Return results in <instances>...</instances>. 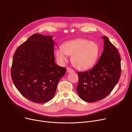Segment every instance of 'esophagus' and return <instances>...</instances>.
Segmentation results:
<instances>
[{
    "label": "esophagus",
    "instance_id": "1",
    "mask_svg": "<svg viewBox=\"0 0 132 132\" xmlns=\"http://www.w3.org/2000/svg\"><path fill=\"white\" fill-rule=\"evenodd\" d=\"M67 71L68 73H70V72H73L74 70L71 69V68H67Z\"/></svg>",
    "mask_w": 132,
    "mask_h": 132
}]
</instances>
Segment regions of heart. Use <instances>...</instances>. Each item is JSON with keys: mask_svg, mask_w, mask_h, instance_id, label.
<instances>
[{"mask_svg": "<svg viewBox=\"0 0 132 132\" xmlns=\"http://www.w3.org/2000/svg\"><path fill=\"white\" fill-rule=\"evenodd\" d=\"M100 53L98 45L86 39L77 38L66 42L54 51V54L61 64L68 60V55H71V61L77 69L85 70L93 66Z\"/></svg>", "mask_w": 132, "mask_h": 132, "instance_id": "obj_1", "label": "heart"}]
</instances>
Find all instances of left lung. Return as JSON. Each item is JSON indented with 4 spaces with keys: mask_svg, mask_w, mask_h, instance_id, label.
Returning a JSON list of instances; mask_svg holds the SVG:
<instances>
[{
    "mask_svg": "<svg viewBox=\"0 0 132 132\" xmlns=\"http://www.w3.org/2000/svg\"><path fill=\"white\" fill-rule=\"evenodd\" d=\"M104 50L98 62L87 71L78 72L79 81L77 92L87 102L101 100L109 95L119 80L120 56L117 49L106 36Z\"/></svg>",
    "mask_w": 132,
    "mask_h": 132,
    "instance_id": "1",
    "label": "left lung"
}]
</instances>
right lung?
<instances>
[{
  "label": "right lung",
  "instance_id": "add662e5",
  "mask_svg": "<svg viewBox=\"0 0 132 132\" xmlns=\"http://www.w3.org/2000/svg\"><path fill=\"white\" fill-rule=\"evenodd\" d=\"M52 36L36 34L19 46L13 59L11 77L20 93L35 103H45L55 95L67 69L57 65Z\"/></svg>",
  "mask_w": 132,
  "mask_h": 132
}]
</instances>
